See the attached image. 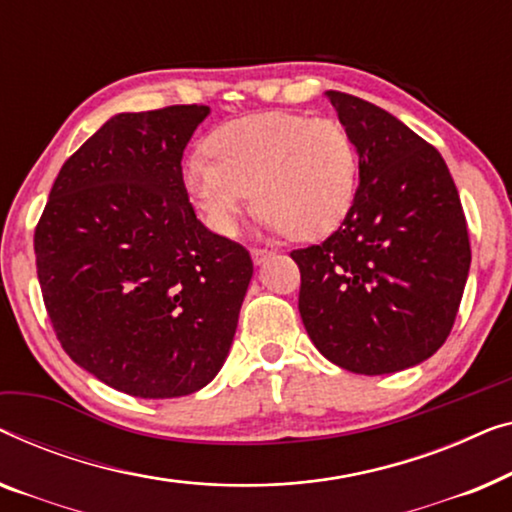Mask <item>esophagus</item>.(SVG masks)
I'll return each instance as SVG.
<instances>
[{"mask_svg": "<svg viewBox=\"0 0 512 512\" xmlns=\"http://www.w3.org/2000/svg\"><path fill=\"white\" fill-rule=\"evenodd\" d=\"M250 255H253L255 264H264L266 259L273 257V250H269V248H250Z\"/></svg>", "mask_w": 512, "mask_h": 512, "instance_id": "1", "label": "esophagus"}]
</instances>
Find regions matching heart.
Instances as JSON below:
<instances>
[{
    "mask_svg": "<svg viewBox=\"0 0 512 512\" xmlns=\"http://www.w3.org/2000/svg\"><path fill=\"white\" fill-rule=\"evenodd\" d=\"M208 154L185 162V187L220 234L236 232L253 190L266 225L299 241L341 227L357 199L359 150L338 120L246 115L215 129Z\"/></svg>",
    "mask_w": 512,
    "mask_h": 512,
    "instance_id": "heart-1",
    "label": "heart"
}]
</instances>
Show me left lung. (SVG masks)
<instances>
[{
	"label": "left lung",
	"instance_id": "1",
	"mask_svg": "<svg viewBox=\"0 0 512 512\" xmlns=\"http://www.w3.org/2000/svg\"><path fill=\"white\" fill-rule=\"evenodd\" d=\"M359 150L348 218L292 250L299 313L322 355L380 376L429 359L455 325L471 266L462 201L441 153L394 115L325 92Z\"/></svg>",
	"mask_w": 512,
	"mask_h": 512
}]
</instances>
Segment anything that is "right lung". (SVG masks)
Segmentation results:
<instances>
[{
    "mask_svg": "<svg viewBox=\"0 0 512 512\" xmlns=\"http://www.w3.org/2000/svg\"><path fill=\"white\" fill-rule=\"evenodd\" d=\"M204 104L120 113L57 174L34 229L43 304L64 352L113 390L185 397L232 345L253 259L194 215L183 150Z\"/></svg>",
    "mask_w": 512,
    "mask_h": 512,
    "instance_id": "1",
    "label": "right lung"
}]
</instances>
